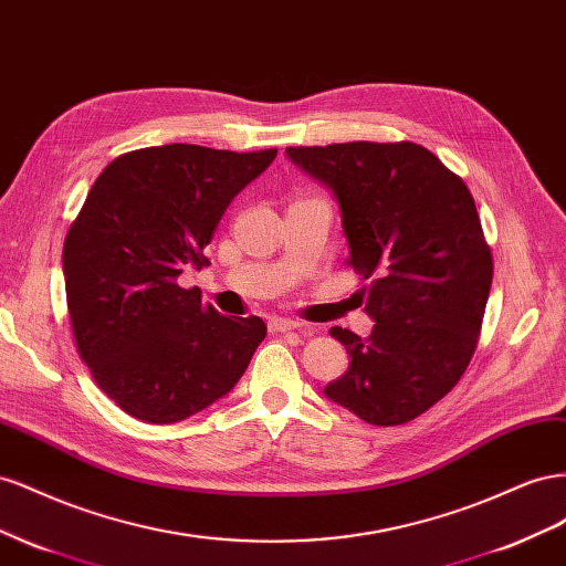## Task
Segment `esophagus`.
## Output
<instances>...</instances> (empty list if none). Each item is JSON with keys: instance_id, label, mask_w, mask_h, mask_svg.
I'll return each instance as SVG.
<instances>
[{"instance_id": "obj_1", "label": "esophagus", "mask_w": 566, "mask_h": 566, "mask_svg": "<svg viewBox=\"0 0 566 566\" xmlns=\"http://www.w3.org/2000/svg\"><path fill=\"white\" fill-rule=\"evenodd\" d=\"M301 325L296 319H289V317H272L270 319V329L272 332H292V329H298Z\"/></svg>"}]
</instances>
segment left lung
Segmentation results:
<instances>
[{"label":"left lung","mask_w":566,"mask_h":566,"mask_svg":"<svg viewBox=\"0 0 566 566\" xmlns=\"http://www.w3.org/2000/svg\"><path fill=\"white\" fill-rule=\"evenodd\" d=\"M342 208L348 265L367 282L369 336L332 327L350 355L327 398L375 427L427 412L470 365L493 255L462 177L415 142L286 147Z\"/></svg>","instance_id":"1"}]
</instances>
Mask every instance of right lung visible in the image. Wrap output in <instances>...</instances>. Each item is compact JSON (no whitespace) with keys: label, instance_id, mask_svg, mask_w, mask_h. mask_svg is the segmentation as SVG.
Masks as SVG:
<instances>
[{"label":"right lung","instance_id":"right-lung-1","mask_svg":"<svg viewBox=\"0 0 566 566\" xmlns=\"http://www.w3.org/2000/svg\"><path fill=\"white\" fill-rule=\"evenodd\" d=\"M274 156L166 144L113 158L92 185L63 244L66 301L80 358L127 415L182 422L247 373L265 322L220 315L177 277L211 263L222 213Z\"/></svg>","mask_w":566,"mask_h":566}]
</instances>
